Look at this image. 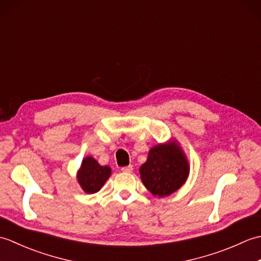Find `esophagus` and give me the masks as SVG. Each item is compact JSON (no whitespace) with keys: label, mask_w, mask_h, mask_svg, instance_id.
Returning a JSON list of instances; mask_svg holds the SVG:
<instances>
[{"label":"esophagus","mask_w":261,"mask_h":261,"mask_svg":"<svg viewBox=\"0 0 261 261\" xmlns=\"http://www.w3.org/2000/svg\"><path fill=\"white\" fill-rule=\"evenodd\" d=\"M132 169H134V167H132V165L125 166V167H122V168H121V170L123 171V173H131Z\"/></svg>","instance_id":"1"}]
</instances>
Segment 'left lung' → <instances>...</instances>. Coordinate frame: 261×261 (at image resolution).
Listing matches in <instances>:
<instances>
[{
    "mask_svg": "<svg viewBox=\"0 0 261 261\" xmlns=\"http://www.w3.org/2000/svg\"><path fill=\"white\" fill-rule=\"evenodd\" d=\"M190 167L181 149L176 143L158 145L148 153L140 167L143 185L154 196H168L184 184Z\"/></svg>",
    "mask_w": 261,
    "mask_h": 261,
    "instance_id": "8db88e82",
    "label": "left lung"
}]
</instances>
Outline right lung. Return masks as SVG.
Listing matches in <instances>:
<instances>
[{
    "label": "right lung",
    "mask_w": 261,
    "mask_h": 261,
    "mask_svg": "<svg viewBox=\"0 0 261 261\" xmlns=\"http://www.w3.org/2000/svg\"><path fill=\"white\" fill-rule=\"evenodd\" d=\"M111 175V168L101 166L95 159L86 157L82 163V167L77 175V179L84 192L94 194L101 190L104 182Z\"/></svg>",
    "instance_id": "1"
}]
</instances>
